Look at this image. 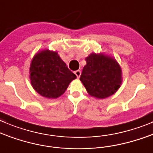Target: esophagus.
Returning a JSON list of instances; mask_svg holds the SVG:
<instances>
[{
  "instance_id": "1",
  "label": "esophagus",
  "mask_w": 153,
  "mask_h": 153,
  "mask_svg": "<svg viewBox=\"0 0 153 153\" xmlns=\"http://www.w3.org/2000/svg\"><path fill=\"white\" fill-rule=\"evenodd\" d=\"M74 74H75L76 76H77V78H79V76H80V75H81V71L78 70V71H76L75 72H74Z\"/></svg>"
}]
</instances>
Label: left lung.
Wrapping results in <instances>:
<instances>
[{"label": "left lung", "mask_w": 153, "mask_h": 153, "mask_svg": "<svg viewBox=\"0 0 153 153\" xmlns=\"http://www.w3.org/2000/svg\"><path fill=\"white\" fill-rule=\"evenodd\" d=\"M80 81L91 97L104 99L113 95L120 88L122 69L113 57L92 52L85 58Z\"/></svg>", "instance_id": "obj_1"}]
</instances>
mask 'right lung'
I'll use <instances>...</instances> for the list:
<instances>
[{
    "mask_svg": "<svg viewBox=\"0 0 153 153\" xmlns=\"http://www.w3.org/2000/svg\"><path fill=\"white\" fill-rule=\"evenodd\" d=\"M76 78V76L68 69L56 51H39L30 63L32 87L38 94L49 99H56L62 95Z\"/></svg>",
    "mask_w": 153,
    "mask_h": 153,
    "instance_id": "1",
    "label": "right lung"
}]
</instances>
